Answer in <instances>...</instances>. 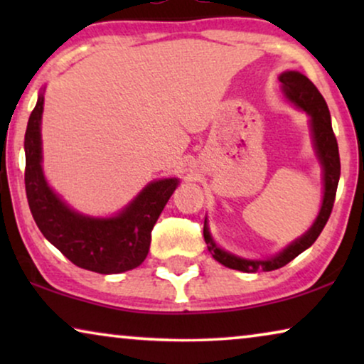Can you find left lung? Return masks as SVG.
Masks as SVG:
<instances>
[{
	"instance_id": "left-lung-1",
	"label": "left lung",
	"mask_w": 364,
	"mask_h": 364,
	"mask_svg": "<svg viewBox=\"0 0 364 364\" xmlns=\"http://www.w3.org/2000/svg\"><path fill=\"white\" fill-rule=\"evenodd\" d=\"M280 82L283 87L285 96L295 102L298 107L306 111L311 117V131H313V141H315V149L320 162L323 166V181H325V196H323L321 210L318 213L315 223H313L310 230H308L301 238L293 242L290 247H287L282 253L277 257L268 258V260H245V258H238L232 253L223 252L222 248L215 245L212 240L210 233H208L207 223H203V238H205L208 252L215 258L218 263L225 265L233 270H240L247 273H253L257 270L272 272L277 268L285 267L290 263L293 258L305 252L308 247H311L323 228H325L328 218L331 215L333 203H335L338 181H340V152H338V142L331 127V117L330 111L325 99L318 91L315 84H313L306 76L296 71H287L280 76Z\"/></svg>"
}]
</instances>
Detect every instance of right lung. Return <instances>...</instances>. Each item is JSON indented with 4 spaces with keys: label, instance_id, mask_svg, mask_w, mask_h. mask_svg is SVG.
<instances>
[{
    "label": "right lung",
    "instance_id": "1",
    "mask_svg": "<svg viewBox=\"0 0 364 364\" xmlns=\"http://www.w3.org/2000/svg\"><path fill=\"white\" fill-rule=\"evenodd\" d=\"M44 96L39 94L24 136L26 168L24 186L29 210L44 237L74 265L111 275L132 270L146 260L151 232L176 191L177 178L149 183L112 218L79 215L48 187L41 168V116Z\"/></svg>",
    "mask_w": 364,
    "mask_h": 364
}]
</instances>
